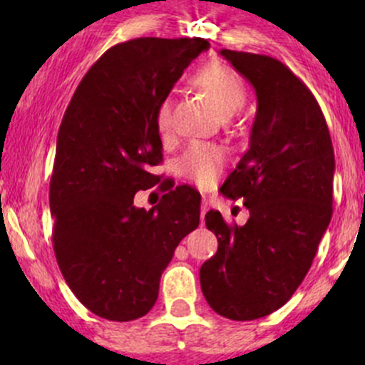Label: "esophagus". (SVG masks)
Here are the masks:
<instances>
[{"label":"esophagus","mask_w":365,"mask_h":365,"mask_svg":"<svg viewBox=\"0 0 365 365\" xmlns=\"http://www.w3.org/2000/svg\"><path fill=\"white\" fill-rule=\"evenodd\" d=\"M206 212H208V205H206L205 201H203V205H201V220H205Z\"/></svg>","instance_id":"esophagus-1"}]
</instances>
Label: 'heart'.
<instances>
[{
    "instance_id": "b5f03b06",
    "label": "heart",
    "mask_w": 365,
    "mask_h": 365,
    "mask_svg": "<svg viewBox=\"0 0 365 365\" xmlns=\"http://www.w3.org/2000/svg\"><path fill=\"white\" fill-rule=\"evenodd\" d=\"M190 84L208 97L222 116H231L245 104V86L238 73L224 63L213 61L203 65L190 76ZM155 123L162 139L171 138L173 108L169 98H162L157 106ZM224 165V153L210 143H192L178 160V169L187 180L196 185H213Z\"/></svg>"
}]
</instances>
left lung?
<instances>
[{
	"instance_id": "8db88e82",
	"label": "left lung",
	"mask_w": 365,
	"mask_h": 365,
	"mask_svg": "<svg viewBox=\"0 0 365 365\" xmlns=\"http://www.w3.org/2000/svg\"><path fill=\"white\" fill-rule=\"evenodd\" d=\"M256 90L251 143L220 192L244 197V226L210 210L219 242L200 270L217 314L251 322L277 311L311 268L332 219V139L314 95L284 63L264 54L220 51Z\"/></svg>"
}]
</instances>
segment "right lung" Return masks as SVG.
Listing matches in <instances>:
<instances>
[{
  "mask_svg": "<svg viewBox=\"0 0 365 365\" xmlns=\"http://www.w3.org/2000/svg\"><path fill=\"white\" fill-rule=\"evenodd\" d=\"M210 47L205 38L128 40L106 51L77 86L58 130L49 187L53 247L68 288L111 322L145 316L183 237L200 226L201 196L164 187L157 106ZM160 184L161 203L135 209L138 190Z\"/></svg>",
  "mask_w": 365,
  "mask_h": 365,
  "instance_id": "right-lung-1",
  "label": "right lung"
}]
</instances>
